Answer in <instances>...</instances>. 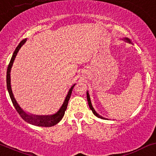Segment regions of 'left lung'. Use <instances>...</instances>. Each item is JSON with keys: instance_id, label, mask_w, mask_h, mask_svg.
I'll use <instances>...</instances> for the list:
<instances>
[{"instance_id": "8db88e82", "label": "left lung", "mask_w": 156, "mask_h": 156, "mask_svg": "<svg viewBox=\"0 0 156 156\" xmlns=\"http://www.w3.org/2000/svg\"><path fill=\"white\" fill-rule=\"evenodd\" d=\"M125 39H126V41H127L128 42H131V41L129 40V39H128V38H125ZM87 101H88V105H89V107H90V108L91 111H93V114H94L95 116H96V117H97L101 118V119H105L104 117H101V116H100L99 114H97V112H96V111H95L94 108H93V105H92V103H91V101H90V95H89V93H88V91L87 92Z\"/></svg>"}]
</instances>
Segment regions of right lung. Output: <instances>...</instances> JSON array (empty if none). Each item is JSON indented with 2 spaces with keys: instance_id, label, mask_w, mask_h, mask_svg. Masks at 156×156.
I'll list each match as a JSON object with an SVG mask.
<instances>
[{
  "instance_id": "add662e5",
  "label": "right lung",
  "mask_w": 156,
  "mask_h": 156,
  "mask_svg": "<svg viewBox=\"0 0 156 156\" xmlns=\"http://www.w3.org/2000/svg\"><path fill=\"white\" fill-rule=\"evenodd\" d=\"M27 39H23L22 41H21L20 43L19 44L17 47H16V50H15L14 53H13L12 58H11L10 62H9V65H8L7 68V72H6V87H7L8 92H9V96H10V99L12 100V102L14 105L15 108L17 111V112L19 113V115L22 117V118L24 119V121H26L28 123L32 124V125L37 126H42V127H51V126H53L56 124L58 123L60 120L62 119V118L63 117L65 114V111L66 110L67 105H68L69 100L70 99V96H71L72 91L75 84H74L72 86V87L70 88L68 92V94H67L66 97L63 101V104L62 105L61 108L59 109V111H57L56 114H53V115H34V114H29L27 113H26L25 111H23L22 108L19 106V105L18 104V102L16 101V99H15L14 96H13V93L12 91V88H11V84H10V71L11 68H12L13 62H14L15 58H16L17 53L19 52V49L21 48V47L25 43Z\"/></svg>"
}]
</instances>
